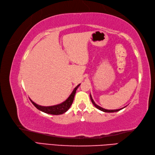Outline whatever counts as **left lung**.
<instances>
[{
    "instance_id": "8db88e82",
    "label": "left lung",
    "mask_w": 155,
    "mask_h": 155,
    "mask_svg": "<svg viewBox=\"0 0 155 155\" xmlns=\"http://www.w3.org/2000/svg\"><path fill=\"white\" fill-rule=\"evenodd\" d=\"M90 98H91V102H92V104L95 106V107H97V109H99V110H101V111H104V112H108V113H112V112H116V111H120V110H122V109H124V107H123V108H121V109H118V110H105V109H104V108H103V107H100V106H99V105H97L95 103V101H93V98H92V97H91V95H90Z\"/></svg>"
}]
</instances>
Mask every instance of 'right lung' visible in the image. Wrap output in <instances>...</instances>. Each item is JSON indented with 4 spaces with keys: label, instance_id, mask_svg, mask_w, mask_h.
<instances>
[{
    "label": "right lung",
    "instance_id": "1",
    "mask_svg": "<svg viewBox=\"0 0 155 155\" xmlns=\"http://www.w3.org/2000/svg\"><path fill=\"white\" fill-rule=\"evenodd\" d=\"M81 84H78L77 87H76L73 91L72 92L71 94V95L68 97V98L62 102V104H58V105H52V106H41V105H39L38 104H36L35 103L33 102L32 100L30 99V101L33 104V105L38 109V110H40L41 111L44 112V113H46L48 114H51V115H60L64 113H65L66 111H68V109L71 107L72 102H73L74 97L76 93V91L78 89V87H79Z\"/></svg>",
    "mask_w": 155,
    "mask_h": 155
}]
</instances>
